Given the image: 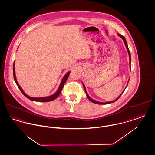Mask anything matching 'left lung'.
I'll use <instances>...</instances> for the list:
<instances>
[{
	"instance_id": "left-lung-1",
	"label": "left lung",
	"mask_w": 155,
	"mask_h": 155,
	"mask_svg": "<svg viewBox=\"0 0 155 155\" xmlns=\"http://www.w3.org/2000/svg\"><path fill=\"white\" fill-rule=\"evenodd\" d=\"M118 35L119 37H120L121 38H122L123 39V41H124V44H125V46H126V48H127V51H128V55H129V58H130V66L131 67V54H130V51H129V49H128V45H127V41H126V39H125V38L124 37H123L122 35H121V34H118ZM82 85H83V87H84V90H85V93H86V95H87V97L88 98L89 100L91 101V102H92V103H95V104H109V103H113V102H116L117 99H118V98L121 96V95H122V94L123 93V92L124 91V90H125V88H127V85H128V84L127 85V86H126V87H125V89L124 90V91L121 93V94L120 95V96H118V97L116 99H115V100H114V101H110V102H98V101H96L95 100H94V99H92L90 96H89L88 94V93H87V90H86V88H85V85H84V84L82 83Z\"/></svg>"
}]
</instances>
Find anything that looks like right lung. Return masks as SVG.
<instances>
[{
  "label": "right lung",
  "mask_w": 155,
  "mask_h": 155,
  "mask_svg": "<svg viewBox=\"0 0 155 155\" xmlns=\"http://www.w3.org/2000/svg\"><path fill=\"white\" fill-rule=\"evenodd\" d=\"M15 63L14 62V64H13V77H14V79H15V82L18 87V88L20 89V90L21 91V92H22V94L25 96L26 97H27L28 99H30L31 101H35V102H50V101H52L54 99H56L59 95L61 93V91L63 89V87L66 82L68 76H69V74L70 73V71L68 72L66 74V75L63 77L62 80L61 81V83L60 84V86H59V88L57 90V91L52 95L49 96H46V97H31V96L27 95L24 92V91L22 90V88H21V87L19 85L18 82L17 81V79H16V77H15Z\"/></svg>",
  "instance_id": "1"
}]
</instances>
